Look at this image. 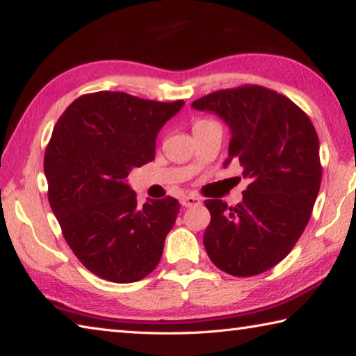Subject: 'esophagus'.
Instances as JSON below:
<instances>
[{"instance_id": "1", "label": "esophagus", "mask_w": 356, "mask_h": 356, "mask_svg": "<svg viewBox=\"0 0 356 356\" xmlns=\"http://www.w3.org/2000/svg\"><path fill=\"white\" fill-rule=\"evenodd\" d=\"M180 204H182L184 207H194V205H199L200 204V199L196 197V196H185L182 197V200H180Z\"/></svg>"}]
</instances>
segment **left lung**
<instances>
[{"label":"left lung","instance_id":"1","mask_svg":"<svg viewBox=\"0 0 356 356\" xmlns=\"http://www.w3.org/2000/svg\"><path fill=\"white\" fill-rule=\"evenodd\" d=\"M191 106L227 123L224 166L238 160L250 180L236 207L205 202L207 253L228 275H259L291 252L312 216L323 176L315 127L287 97L256 85L216 90Z\"/></svg>","mask_w":356,"mask_h":356}]
</instances>
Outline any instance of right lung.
I'll return each mask as SVG.
<instances>
[{"label":"right lung","mask_w":356,"mask_h":356,"mask_svg":"<svg viewBox=\"0 0 356 356\" xmlns=\"http://www.w3.org/2000/svg\"><path fill=\"white\" fill-rule=\"evenodd\" d=\"M184 104L100 90L55 124L44 154L49 204L74 254L102 280L140 281L162 257L180 204L168 196L138 205L127 177L154 160L159 131Z\"/></svg>","instance_id":"obj_1"}]
</instances>
